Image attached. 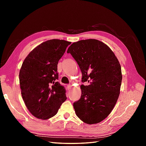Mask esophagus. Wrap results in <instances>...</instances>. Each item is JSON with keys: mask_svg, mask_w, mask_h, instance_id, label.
Segmentation results:
<instances>
[{"mask_svg": "<svg viewBox=\"0 0 146 146\" xmlns=\"http://www.w3.org/2000/svg\"><path fill=\"white\" fill-rule=\"evenodd\" d=\"M67 87H68V89H70V88H71V84H68V85H67Z\"/></svg>", "mask_w": 146, "mask_h": 146, "instance_id": "1", "label": "esophagus"}]
</instances>
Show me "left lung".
I'll return each mask as SVG.
<instances>
[{"instance_id": "1", "label": "left lung", "mask_w": 146, "mask_h": 146, "mask_svg": "<svg viewBox=\"0 0 146 146\" xmlns=\"http://www.w3.org/2000/svg\"><path fill=\"white\" fill-rule=\"evenodd\" d=\"M77 62L82 73V95L73 103L79 119L88 124L104 120L119 98L122 71L117 57L108 46L90 39L73 42L67 51Z\"/></svg>"}]
</instances>
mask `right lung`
<instances>
[{
	"mask_svg": "<svg viewBox=\"0 0 146 146\" xmlns=\"http://www.w3.org/2000/svg\"><path fill=\"white\" fill-rule=\"evenodd\" d=\"M64 40L41 43L27 55L19 72L21 94L27 109L36 118L54 116L66 100V90L58 82V63L68 45Z\"/></svg>",
	"mask_w": 146,
	"mask_h": 146,
	"instance_id": "add662e5",
	"label": "right lung"
}]
</instances>
